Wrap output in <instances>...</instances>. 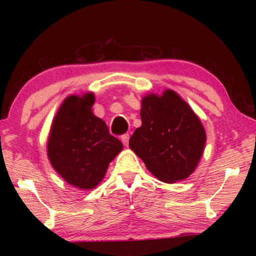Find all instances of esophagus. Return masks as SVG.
I'll return each instance as SVG.
<instances>
[{
	"label": "esophagus",
	"mask_w": 256,
	"mask_h": 256,
	"mask_svg": "<svg viewBox=\"0 0 256 256\" xmlns=\"http://www.w3.org/2000/svg\"><path fill=\"white\" fill-rule=\"evenodd\" d=\"M128 138H130L128 134H124V136H122V138H120V140H122L123 144H124L125 146H128Z\"/></svg>",
	"instance_id": "1"
}]
</instances>
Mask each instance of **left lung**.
Wrapping results in <instances>:
<instances>
[{
    "mask_svg": "<svg viewBox=\"0 0 256 256\" xmlns=\"http://www.w3.org/2000/svg\"><path fill=\"white\" fill-rule=\"evenodd\" d=\"M142 125L130 148L151 174L164 183L188 178L196 170L206 146V131L196 112L172 90L146 94L141 102Z\"/></svg>",
    "mask_w": 256,
    "mask_h": 256,
    "instance_id": "8db88e82",
    "label": "left lung"
}]
</instances>
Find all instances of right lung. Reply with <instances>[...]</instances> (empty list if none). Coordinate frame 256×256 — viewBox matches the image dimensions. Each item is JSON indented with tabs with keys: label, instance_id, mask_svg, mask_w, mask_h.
<instances>
[{
	"label": "right lung",
	"instance_id": "add662e5",
	"mask_svg": "<svg viewBox=\"0 0 256 256\" xmlns=\"http://www.w3.org/2000/svg\"><path fill=\"white\" fill-rule=\"evenodd\" d=\"M92 92L68 96L52 124L47 154L60 176L76 188L92 190L100 183L108 164L123 149L106 123L92 112Z\"/></svg>",
	"mask_w": 256,
	"mask_h": 256
}]
</instances>
